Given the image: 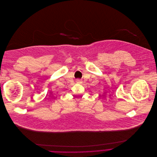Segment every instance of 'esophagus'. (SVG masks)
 I'll list each match as a JSON object with an SVG mask.
<instances>
[{
	"mask_svg": "<svg viewBox=\"0 0 157 157\" xmlns=\"http://www.w3.org/2000/svg\"><path fill=\"white\" fill-rule=\"evenodd\" d=\"M77 83H81L82 80H77Z\"/></svg>",
	"mask_w": 157,
	"mask_h": 157,
	"instance_id": "obj_1",
	"label": "esophagus"
}]
</instances>
